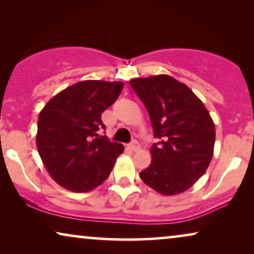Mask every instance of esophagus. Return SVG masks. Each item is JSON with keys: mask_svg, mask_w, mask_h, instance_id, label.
Masks as SVG:
<instances>
[{"mask_svg": "<svg viewBox=\"0 0 254 254\" xmlns=\"http://www.w3.org/2000/svg\"><path fill=\"white\" fill-rule=\"evenodd\" d=\"M128 148L130 149L131 151H137L138 149H140V144H138L137 141H131L129 144H128Z\"/></svg>", "mask_w": 254, "mask_h": 254, "instance_id": "obj_1", "label": "esophagus"}]
</instances>
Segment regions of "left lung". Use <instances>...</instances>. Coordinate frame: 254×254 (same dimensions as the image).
Wrapping results in <instances>:
<instances>
[{
    "instance_id": "left-lung-1",
    "label": "left lung",
    "mask_w": 254,
    "mask_h": 254,
    "mask_svg": "<svg viewBox=\"0 0 254 254\" xmlns=\"http://www.w3.org/2000/svg\"><path fill=\"white\" fill-rule=\"evenodd\" d=\"M129 84L144 104L158 140L140 178L163 195L189 190L213 157L215 126L209 112L189 86L171 76L135 78Z\"/></svg>"
}]
</instances>
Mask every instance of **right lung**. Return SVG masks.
<instances>
[{
	"label": "right lung",
	"mask_w": 254,
	"mask_h": 254,
	"mask_svg": "<svg viewBox=\"0 0 254 254\" xmlns=\"http://www.w3.org/2000/svg\"><path fill=\"white\" fill-rule=\"evenodd\" d=\"M121 82L83 81L46 104L38 119L37 148L48 173L71 192H89L107 179L124 145L111 142L102 113L116 102Z\"/></svg>",
	"instance_id": "add662e5"
}]
</instances>
